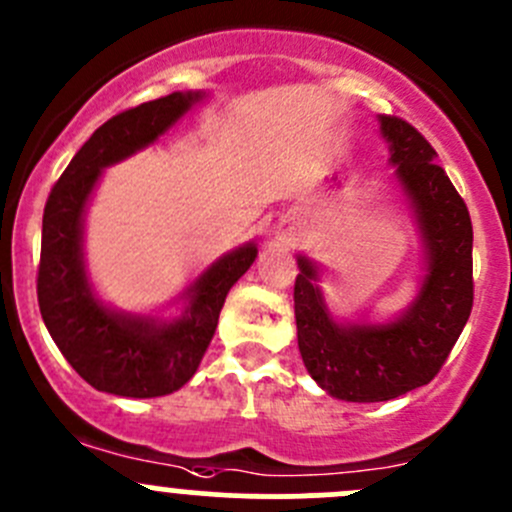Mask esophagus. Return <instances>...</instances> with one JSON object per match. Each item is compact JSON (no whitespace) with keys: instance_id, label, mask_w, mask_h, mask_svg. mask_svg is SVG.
I'll use <instances>...</instances> for the list:
<instances>
[{"instance_id":"1","label":"esophagus","mask_w":512,"mask_h":512,"mask_svg":"<svg viewBox=\"0 0 512 512\" xmlns=\"http://www.w3.org/2000/svg\"><path fill=\"white\" fill-rule=\"evenodd\" d=\"M275 242L277 245H289V242H292V237H289V232H275Z\"/></svg>"}]
</instances>
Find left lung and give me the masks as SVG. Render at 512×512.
Returning a JSON list of instances; mask_svg holds the SVG:
<instances>
[{
    "label": "left lung",
    "instance_id": "left-lung-1",
    "mask_svg": "<svg viewBox=\"0 0 512 512\" xmlns=\"http://www.w3.org/2000/svg\"><path fill=\"white\" fill-rule=\"evenodd\" d=\"M389 163L414 213L426 277L401 317L339 324L319 289V267L299 255L294 280L297 344L309 376L327 394L356 404L389 401L428 384L461 337L473 307V225L466 203L411 123L379 116Z\"/></svg>",
    "mask_w": 512,
    "mask_h": 512
}]
</instances>
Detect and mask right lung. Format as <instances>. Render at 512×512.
I'll return each mask as SVG.
<instances>
[{"label":"right lung","instance_id":"1","mask_svg":"<svg viewBox=\"0 0 512 512\" xmlns=\"http://www.w3.org/2000/svg\"><path fill=\"white\" fill-rule=\"evenodd\" d=\"M203 94H175L108 118L51 188L41 223L36 275L41 319L76 374L98 391L153 399L178 391L198 371L230 287L250 270L255 242L227 252L183 292L175 319L108 309L84 267V213L103 168L151 146Z\"/></svg>","mask_w":512,"mask_h":512}]
</instances>
